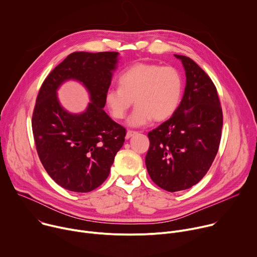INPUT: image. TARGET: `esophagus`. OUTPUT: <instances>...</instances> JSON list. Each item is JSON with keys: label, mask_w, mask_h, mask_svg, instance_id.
<instances>
[{"label": "esophagus", "mask_w": 257, "mask_h": 257, "mask_svg": "<svg viewBox=\"0 0 257 257\" xmlns=\"http://www.w3.org/2000/svg\"><path fill=\"white\" fill-rule=\"evenodd\" d=\"M136 133H137L136 131H133V130H128V131H127V133H126V138H127V139H129L130 137L134 136Z\"/></svg>", "instance_id": "1"}]
</instances>
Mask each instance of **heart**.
I'll list each match as a JSON object with an SVG mask.
<instances>
[{"label":"heart","mask_w":257,"mask_h":257,"mask_svg":"<svg viewBox=\"0 0 257 257\" xmlns=\"http://www.w3.org/2000/svg\"><path fill=\"white\" fill-rule=\"evenodd\" d=\"M119 87L106 90L104 99L115 119H124L135 101L128 124L139 127L169 119L180 104L183 78L172 66L154 63H136L118 77Z\"/></svg>","instance_id":"heart-1"}]
</instances>
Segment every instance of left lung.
I'll return each instance as SVG.
<instances>
[{
    "label": "left lung",
    "instance_id": "1",
    "mask_svg": "<svg viewBox=\"0 0 257 257\" xmlns=\"http://www.w3.org/2000/svg\"><path fill=\"white\" fill-rule=\"evenodd\" d=\"M186 74L183 98L174 115L149 132L145 165L152 180L164 190H185L209 170L222 137L223 111L216 87L190 58L175 55Z\"/></svg>",
    "mask_w": 257,
    "mask_h": 257
}]
</instances>
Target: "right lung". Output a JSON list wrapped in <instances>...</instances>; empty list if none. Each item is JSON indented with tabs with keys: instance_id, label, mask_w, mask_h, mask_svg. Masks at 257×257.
Instances as JSON below:
<instances>
[{
	"instance_id": "add662e5",
	"label": "right lung",
	"mask_w": 257,
	"mask_h": 257,
	"mask_svg": "<svg viewBox=\"0 0 257 257\" xmlns=\"http://www.w3.org/2000/svg\"><path fill=\"white\" fill-rule=\"evenodd\" d=\"M117 52L70 54L47 76L32 114V132L39 158L50 177L73 192H90L107 178L126 129L103 111ZM68 79L80 81L92 102L82 114L60 106L56 89Z\"/></svg>"
}]
</instances>
